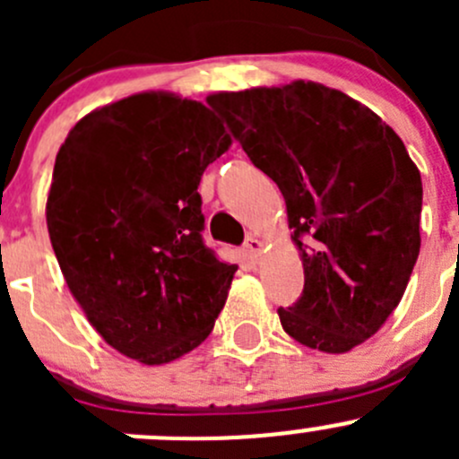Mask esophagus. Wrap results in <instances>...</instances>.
I'll return each mask as SVG.
<instances>
[{
    "label": "esophagus",
    "instance_id": "1",
    "mask_svg": "<svg viewBox=\"0 0 459 459\" xmlns=\"http://www.w3.org/2000/svg\"><path fill=\"white\" fill-rule=\"evenodd\" d=\"M244 247H247V251L251 253L253 257H257L259 253H262V242H259L255 235H251V238H247V244H244Z\"/></svg>",
    "mask_w": 459,
    "mask_h": 459
}]
</instances>
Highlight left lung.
<instances>
[{
	"label": "left lung",
	"mask_w": 459,
	"mask_h": 459,
	"mask_svg": "<svg viewBox=\"0 0 459 459\" xmlns=\"http://www.w3.org/2000/svg\"><path fill=\"white\" fill-rule=\"evenodd\" d=\"M280 186L304 290L277 308L293 340L346 353L395 311L420 255L422 178L371 108L316 82L208 97Z\"/></svg>",
	"instance_id": "8db88e82"
}]
</instances>
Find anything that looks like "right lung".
Listing matches in <instances>:
<instances>
[{
	"instance_id": "add662e5",
	"label": "right lung",
	"mask_w": 459,
	"mask_h": 459,
	"mask_svg": "<svg viewBox=\"0 0 459 459\" xmlns=\"http://www.w3.org/2000/svg\"><path fill=\"white\" fill-rule=\"evenodd\" d=\"M229 146L200 101L140 92L88 113L59 148L50 244L88 322L126 358H182L224 308L238 266L204 244L197 186Z\"/></svg>"
}]
</instances>
